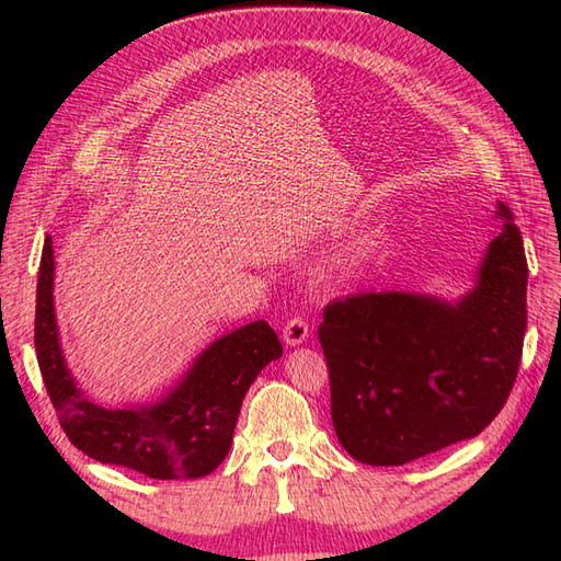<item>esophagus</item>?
Returning a JSON list of instances; mask_svg holds the SVG:
<instances>
[{"mask_svg": "<svg viewBox=\"0 0 561 561\" xmlns=\"http://www.w3.org/2000/svg\"><path fill=\"white\" fill-rule=\"evenodd\" d=\"M309 334H311L309 322L304 320V318H299V316H295V318H290V320L285 322V328H283V342H285L287 346H299V344L307 342Z\"/></svg>", "mask_w": 561, "mask_h": 561, "instance_id": "1", "label": "esophagus"}]
</instances>
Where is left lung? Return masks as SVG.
<instances>
[{
  "label": "left lung",
  "instance_id": "8db88e82",
  "mask_svg": "<svg viewBox=\"0 0 561 561\" xmlns=\"http://www.w3.org/2000/svg\"><path fill=\"white\" fill-rule=\"evenodd\" d=\"M503 229L474 283L454 301L360 293L322 311L332 423L367 466H402L480 435L511 396L526 330L522 233L499 201Z\"/></svg>",
  "mask_w": 561,
  "mask_h": 561
}]
</instances>
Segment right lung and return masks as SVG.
Returning a JSON list of instances; mask_svg holds the SVG:
<instances>
[{
    "mask_svg": "<svg viewBox=\"0 0 561 561\" xmlns=\"http://www.w3.org/2000/svg\"><path fill=\"white\" fill-rule=\"evenodd\" d=\"M54 278V241L46 236L37 280L35 348L46 393L70 443L100 463L124 466L154 480L210 474L229 454L248 388L283 355L278 334L266 320L248 322L203 348L159 400L100 404L77 386L65 363Z\"/></svg>",
    "mask_w": 561,
    "mask_h": 561,
    "instance_id": "add662e5",
    "label": "right lung"
}]
</instances>
